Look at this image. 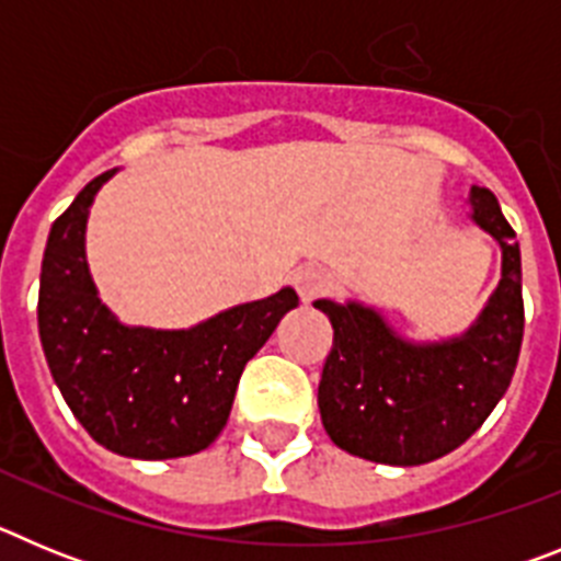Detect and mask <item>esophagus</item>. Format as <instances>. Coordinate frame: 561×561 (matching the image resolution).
Masks as SVG:
<instances>
[{"mask_svg":"<svg viewBox=\"0 0 561 561\" xmlns=\"http://www.w3.org/2000/svg\"><path fill=\"white\" fill-rule=\"evenodd\" d=\"M295 289L297 295L304 297V304H309V300L331 289V275L323 266H300L295 272Z\"/></svg>","mask_w":561,"mask_h":561,"instance_id":"obj_1","label":"esophagus"}]
</instances>
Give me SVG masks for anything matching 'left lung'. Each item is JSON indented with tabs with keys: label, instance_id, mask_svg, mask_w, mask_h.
<instances>
[{
	"label": "left lung",
	"instance_id": "obj_1",
	"mask_svg": "<svg viewBox=\"0 0 561 561\" xmlns=\"http://www.w3.org/2000/svg\"><path fill=\"white\" fill-rule=\"evenodd\" d=\"M469 219L497 241L500 284L463 334L438 342L401 336L359 300H314L334 345L317 390L336 447L388 466H419L458 449L512 385L523 345V264L517 232L489 187L472 185Z\"/></svg>",
	"mask_w": 561,
	"mask_h": 561
}]
</instances>
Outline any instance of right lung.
Returning <instances> with one entry per match:
<instances>
[{"instance_id":"1","label":"right lung","mask_w":561,"mask_h":561,"mask_svg":"<svg viewBox=\"0 0 561 561\" xmlns=\"http://www.w3.org/2000/svg\"><path fill=\"white\" fill-rule=\"evenodd\" d=\"M114 173L95 176L49 227L38 336L64 401L101 447L140 460L185 458L219 438L244 365L295 309L297 291L284 286L191 329L121 323L87 264L89 207Z\"/></svg>"}]
</instances>
